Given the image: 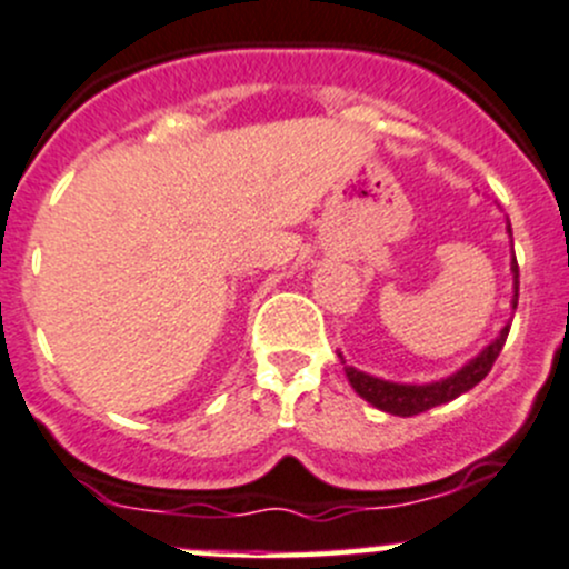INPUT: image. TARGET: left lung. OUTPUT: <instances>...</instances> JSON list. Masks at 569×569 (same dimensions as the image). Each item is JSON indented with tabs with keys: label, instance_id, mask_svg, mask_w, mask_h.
Returning a JSON list of instances; mask_svg holds the SVG:
<instances>
[{
	"label": "left lung",
	"instance_id": "left-lung-1",
	"mask_svg": "<svg viewBox=\"0 0 569 569\" xmlns=\"http://www.w3.org/2000/svg\"><path fill=\"white\" fill-rule=\"evenodd\" d=\"M509 233H512V228H509ZM512 272H515V302L512 306L518 308V283H520L518 258L512 261ZM507 336H509V325L503 327L501 336H498L496 341H492L490 347L479 355V358H473L468 366H462L457 375L446 377V380H440V382H429V386H399V382L377 380V377L363 375V371L347 366L349 386L358 391V396H363L369 405H375L377 410H386V412H391V416H401V418L418 416V412H427V410H432V407L446 405V401L457 399V396H462L473 386H479V382L490 375L492 363H496L498 355H501V349H503V343H507Z\"/></svg>",
	"mask_w": 569,
	"mask_h": 569
}]
</instances>
